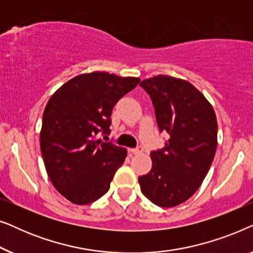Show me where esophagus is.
<instances>
[{"label":"esophagus","instance_id":"34e87169","mask_svg":"<svg viewBox=\"0 0 253 253\" xmlns=\"http://www.w3.org/2000/svg\"><path fill=\"white\" fill-rule=\"evenodd\" d=\"M130 151H131V153H132V154H136V155L143 153V148H141L140 146H139V147H137V148H131Z\"/></svg>","mask_w":253,"mask_h":253}]
</instances>
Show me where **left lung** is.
<instances>
[{"label":"left lung","instance_id":"obj_1","mask_svg":"<svg viewBox=\"0 0 253 253\" xmlns=\"http://www.w3.org/2000/svg\"><path fill=\"white\" fill-rule=\"evenodd\" d=\"M139 85L150 94L159 129L169 139L162 150L151 152V171L138 182L155 205L177 206L199 189L212 165L217 146L215 113L203 93L183 79L158 75Z\"/></svg>","mask_w":253,"mask_h":253}]
</instances>
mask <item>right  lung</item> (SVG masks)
<instances>
[{
	"label": "right lung",
	"mask_w": 253,
	"mask_h": 253,
	"mask_svg": "<svg viewBox=\"0 0 253 253\" xmlns=\"http://www.w3.org/2000/svg\"><path fill=\"white\" fill-rule=\"evenodd\" d=\"M139 82L94 71L76 76L50 96L40 131L41 154L55 189L71 203L91 204L109 190L126 148L98 134L110 132L114 106Z\"/></svg>",
	"instance_id": "obj_1"
}]
</instances>
